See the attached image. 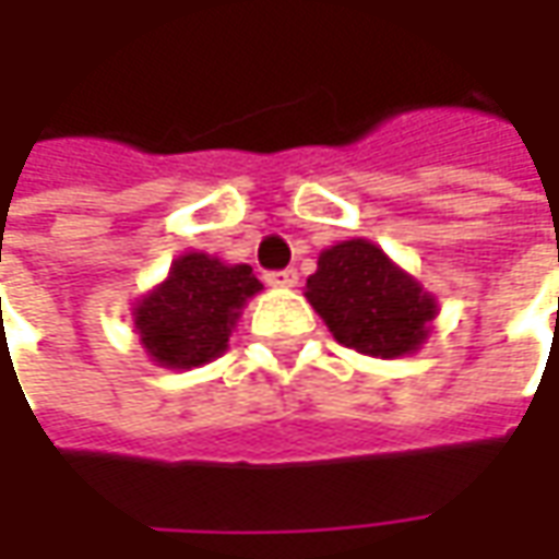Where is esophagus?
<instances>
[{
  "instance_id": "obj_1",
  "label": "esophagus",
  "mask_w": 559,
  "mask_h": 559,
  "mask_svg": "<svg viewBox=\"0 0 559 559\" xmlns=\"http://www.w3.org/2000/svg\"><path fill=\"white\" fill-rule=\"evenodd\" d=\"M264 283H267V286H283V289H289V286L298 283V270H267V273H264Z\"/></svg>"
}]
</instances>
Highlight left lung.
I'll return each mask as SVG.
<instances>
[{
  "mask_svg": "<svg viewBox=\"0 0 559 559\" xmlns=\"http://www.w3.org/2000/svg\"><path fill=\"white\" fill-rule=\"evenodd\" d=\"M305 295L330 333L360 355H411L436 317V301L364 239L326 248Z\"/></svg>",
  "mask_w": 559,
  "mask_h": 559,
  "instance_id": "left-lung-1",
  "label": "left lung"
}]
</instances>
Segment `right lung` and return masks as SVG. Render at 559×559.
Listing matches in <instances>:
<instances>
[{
    "instance_id": "obj_1",
    "label": "right lung",
    "mask_w": 559,
    "mask_h": 559,
    "mask_svg": "<svg viewBox=\"0 0 559 559\" xmlns=\"http://www.w3.org/2000/svg\"><path fill=\"white\" fill-rule=\"evenodd\" d=\"M261 280L248 264L226 267L207 254H183L170 276L136 308L145 352L162 367L189 370L226 352L229 330Z\"/></svg>"
}]
</instances>
